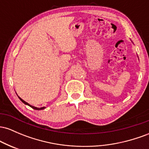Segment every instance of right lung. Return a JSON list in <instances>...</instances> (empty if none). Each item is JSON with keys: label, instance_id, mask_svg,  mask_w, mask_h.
I'll use <instances>...</instances> for the list:
<instances>
[{"label": "right lung", "instance_id": "obj_1", "mask_svg": "<svg viewBox=\"0 0 149 149\" xmlns=\"http://www.w3.org/2000/svg\"><path fill=\"white\" fill-rule=\"evenodd\" d=\"M19 98L20 99V100L22 101V102H23L24 104H26V105H28V106H29V107H31L32 108V109H36V110H42V109H45V107H41V108H37V107H33V106H31L30 104H29L28 103H27V102H26L25 101H24L23 100H22V99H21L20 98V97H19Z\"/></svg>", "mask_w": 149, "mask_h": 149}]
</instances>
